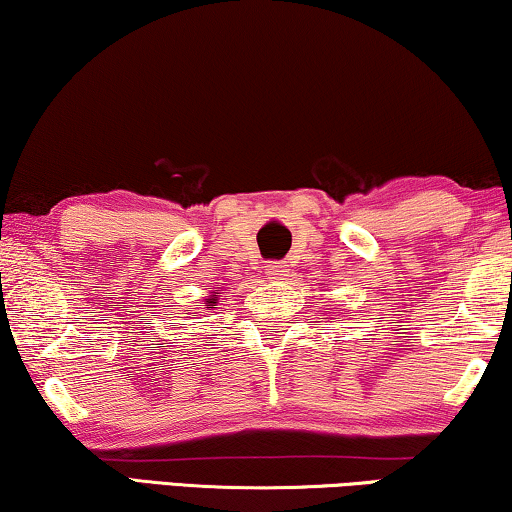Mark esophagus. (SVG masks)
<instances>
[{
    "label": "esophagus",
    "mask_w": 512,
    "mask_h": 512,
    "mask_svg": "<svg viewBox=\"0 0 512 512\" xmlns=\"http://www.w3.org/2000/svg\"><path fill=\"white\" fill-rule=\"evenodd\" d=\"M266 276L271 280H285V276H290V269H287L285 262H271L266 266Z\"/></svg>",
    "instance_id": "esophagus-1"
}]
</instances>
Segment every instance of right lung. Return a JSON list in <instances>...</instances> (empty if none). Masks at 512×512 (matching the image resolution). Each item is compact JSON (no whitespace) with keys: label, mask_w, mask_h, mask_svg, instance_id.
<instances>
[{"label":"right lung","mask_w":512,"mask_h":512,"mask_svg":"<svg viewBox=\"0 0 512 512\" xmlns=\"http://www.w3.org/2000/svg\"><path fill=\"white\" fill-rule=\"evenodd\" d=\"M215 304H218V292L213 294V299H208V308H213Z\"/></svg>","instance_id":"obj_1"}]
</instances>
